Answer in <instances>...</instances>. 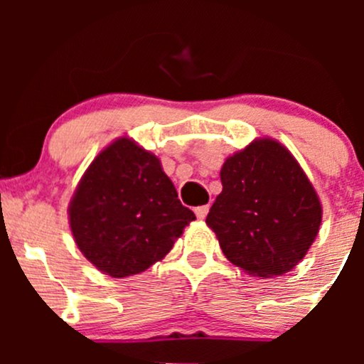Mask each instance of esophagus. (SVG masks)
Masks as SVG:
<instances>
[{
	"label": "esophagus",
	"mask_w": 364,
	"mask_h": 364,
	"mask_svg": "<svg viewBox=\"0 0 364 364\" xmlns=\"http://www.w3.org/2000/svg\"><path fill=\"white\" fill-rule=\"evenodd\" d=\"M208 208H210L208 205H200V207H196V208H195V214H196V217H198L200 220L205 219L207 214H208Z\"/></svg>",
	"instance_id": "esophagus-1"
}]
</instances>
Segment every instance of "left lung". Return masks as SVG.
Returning <instances> with one entry per match:
<instances>
[{
	"label": "left lung",
	"instance_id": "1",
	"mask_svg": "<svg viewBox=\"0 0 364 364\" xmlns=\"http://www.w3.org/2000/svg\"><path fill=\"white\" fill-rule=\"evenodd\" d=\"M223 191L207 215L229 262L257 277H277L308 253L321 203L294 156L274 139H257L225 159Z\"/></svg>",
	"mask_w": 364,
	"mask_h": 364
}]
</instances>
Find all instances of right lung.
<instances>
[{"label":"right lung","instance_id":"right-lung-1","mask_svg":"<svg viewBox=\"0 0 364 364\" xmlns=\"http://www.w3.org/2000/svg\"><path fill=\"white\" fill-rule=\"evenodd\" d=\"M68 217L83 257L116 279L162 260L196 219L181 205L161 161L128 136L116 139L92 161Z\"/></svg>","mask_w":364,"mask_h":364}]
</instances>
